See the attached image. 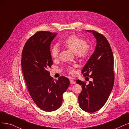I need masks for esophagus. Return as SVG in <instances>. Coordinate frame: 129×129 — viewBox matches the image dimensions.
I'll return each mask as SVG.
<instances>
[{"instance_id": "34e87169", "label": "esophagus", "mask_w": 129, "mask_h": 129, "mask_svg": "<svg viewBox=\"0 0 129 129\" xmlns=\"http://www.w3.org/2000/svg\"><path fill=\"white\" fill-rule=\"evenodd\" d=\"M70 83L71 84H75V80L73 78H71L70 79Z\"/></svg>"}]
</instances>
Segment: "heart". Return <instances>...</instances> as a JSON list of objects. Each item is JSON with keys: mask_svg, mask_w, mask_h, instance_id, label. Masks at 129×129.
<instances>
[{"mask_svg": "<svg viewBox=\"0 0 129 129\" xmlns=\"http://www.w3.org/2000/svg\"><path fill=\"white\" fill-rule=\"evenodd\" d=\"M61 44L71 51L75 52V55L79 58H83L87 57L89 54L90 47L89 45L85 43V41L77 36L72 35L68 37L61 42ZM59 48L57 45L52 46L51 49V56L53 59H56L58 57ZM67 70L70 73H74L73 67L69 66Z\"/></svg>", "mask_w": 129, "mask_h": 129, "instance_id": "obj_1", "label": "heart"}]
</instances>
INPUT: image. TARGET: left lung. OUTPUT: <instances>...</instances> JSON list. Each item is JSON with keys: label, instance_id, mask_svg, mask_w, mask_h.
<instances>
[{"label": "left lung", "instance_id": "obj_1", "mask_svg": "<svg viewBox=\"0 0 129 129\" xmlns=\"http://www.w3.org/2000/svg\"><path fill=\"white\" fill-rule=\"evenodd\" d=\"M96 39L94 52L82 70L84 77L92 78L87 85L80 80H76L82 85V90L78 96L79 105L82 110L89 113L96 112L107 102L112 90L114 82L113 54L108 41L103 35L94 31Z\"/></svg>", "mask_w": 129, "mask_h": 129}]
</instances>
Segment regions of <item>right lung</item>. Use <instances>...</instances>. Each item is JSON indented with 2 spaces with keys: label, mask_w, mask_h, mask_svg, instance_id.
<instances>
[{
  "label": "right lung",
  "mask_w": 129,
  "mask_h": 129,
  "mask_svg": "<svg viewBox=\"0 0 129 129\" xmlns=\"http://www.w3.org/2000/svg\"><path fill=\"white\" fill-rule=\"evenodd\" d=\"M56 35L37 32L26 41L22 52V69L28 91L38 107L46 112L60 107L63 94L70 85L68 78L61 76L53 79L48 71L52 65L50 46Z\"/></svg>",
  "instance_id": "1"
}]
</instances>
